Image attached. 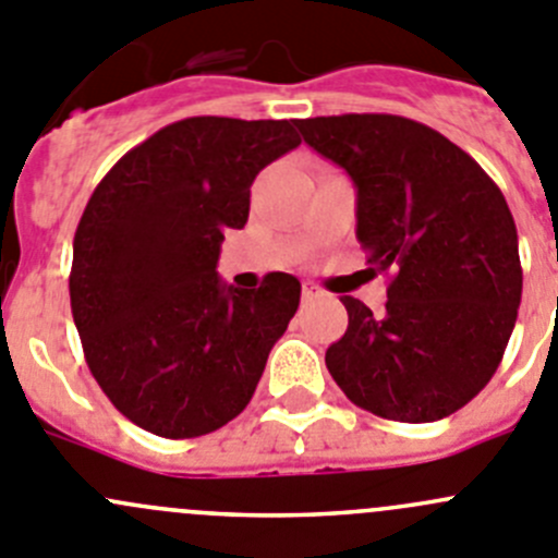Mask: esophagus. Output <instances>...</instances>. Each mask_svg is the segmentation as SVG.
I'll return each instance as SVG.
<instances>
[{"mask_svg": "<svg viewBox=\"0 0 558 558\" xmlns=\"http://www.w3.org/2000/svg\"><path fill=\"white\" fill-rule=\"evenodd\" d=\"M316 296H322V291H318L316 286H313V283H302V300L311 302V300H316Z\"/></svg>", "mask_w": 558, "mask_h": 558, "instance_id": "obj_1", "label": "esophagus"}]
</instances>
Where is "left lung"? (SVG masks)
I'll list each match as a JSON object with an SVG mask.
<instances>
[{"instance_id":"1","label":"left lung","mask_w":558,"mask_h":558,"mask_svg":"<svg viewBox=\"0 0 558 558\" xmlns=\"http://www.w3.org/2000/svg\"><path fill=\"white\" fill-rule=\"evenodd\" d=\"M300 133L356 187V240L392 272L384 313L354 296L327 367L345 398L398 423L466 405L499 367L521 305L518 231L472 155L395 113L302 119Z\"/></svg>"}]
</instances>
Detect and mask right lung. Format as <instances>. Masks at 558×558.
<instances>
[{"label": "right lung", "instance_id": "right-lung-1", "mask_svg": "<svg viewBox=\"0 0 558 558\" xmlns=\"http://www.w3.org/2000/svg\"><path fill=\"white\" fill-rule=\"evenodd\" d=\"M296 119L191 117L130 149L100 180L73 240L70 307L86 365L130 423L196 439L251 403L300 307V280L240 291L218 275L258 171L300 147Z\"/></svg>", "mask_w": 558, "mask_h": 558}]
</instances>
